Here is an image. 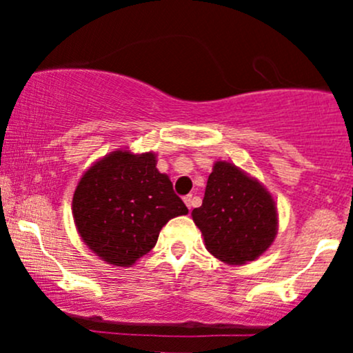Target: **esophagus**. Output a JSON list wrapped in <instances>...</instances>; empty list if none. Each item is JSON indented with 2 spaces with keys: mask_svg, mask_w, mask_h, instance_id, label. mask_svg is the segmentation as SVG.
I'll list each match as a JSON object with an SVG mask.
<instances>
[{
  "mask_svg": "<svg viewBox=\"0 0 353 353\" xmlns=\"http://www.w3.org/2000/svg\"><path fill=\"white\" fill-rule=\"evenodd\" d=\"M184 202H185V205H188L189 209H192V205H194V196H192V194H189V196H185V197H184Z\"/></svg>",
  "mask_w": 353,
  "mask_h": 353,
  "instance_id": "1",
  "label": "esophagus"
}]
</instances>
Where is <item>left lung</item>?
Masks as SVG:
<instances>
[{"label":"left lung","instance_id":"1","mask_svg":"<svg viewBox=\"0 0 353 353\" xmlns=\"http://www.w3.org/2000/svg\"><path fill=\"white\" fill-rule=\"evenodd\" d=\"M192 221L204 236L205 249L229 265L255 261L277 236L274 197L237 165L217 161Z\"/></svg>","mask_w":353,"mask_h":353}]
</instances>
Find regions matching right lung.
<instances>
[{
  "label": "right lung",
  "mask_w": 353,
  "mask_h": 353,
  "mask_svg": "<svg viewBox=\"0 0 353 353\" xmlns=\"http://www.w3.org/2000/svg\"><path fill=\"white\" fill-rule=\"evenodd\" d=\"M156 164L154 152L117 149L92 164L76 185V229L108 264L134 265L156 245L161 229L172 217L189 212Z\"/></svg>",
  "instance_id": "obj_1"
}]
</instances>
